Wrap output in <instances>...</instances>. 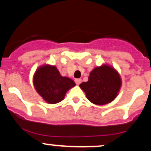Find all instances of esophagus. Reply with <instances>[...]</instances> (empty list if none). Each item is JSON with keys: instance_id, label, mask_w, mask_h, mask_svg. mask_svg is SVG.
Wrapping results in <instances>:
<instances>
[{"instance_id": "34e87169", "label": "esophagus", "mask_w": 151, "mask_h": 151, "mask_svg": "<svg viewBox=\"0 0 151 151\" xmlns=\"http://www.w3.org/2000/svg\"><path fill=\"white\" fill-rule=\"evenodd\" d=\"M74 81H75V83L77 84V85H79V84H81V79H75V80H74Z\"/></svg>"}]
</instances>
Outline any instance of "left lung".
<instances>
[{
  "instance_id": "left-lung-1",
  "label": "left lung",
  "mask_w": 151,
  "mask_h": 151,
  "mask_svg": "<svg viewBox=\"0 0 151 151\" xmlns=\"http://www.w3.org/2000/svg\"><path fill=\"white\" fill-rule=\"evenodd\" d=\"M86 98L96 105H104L115 99L121 89L120 75L114 67L107 65L94 68L89 80L80 84Z\"/></svg>"
}]
</instances>
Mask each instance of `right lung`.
<instances>
[{"label": "right lung", "instance_id": "right-lung-1", "mask_svg": "<svg viewBox=\"0 0 151 151\" xmlns=\"http://www.w3.org/2000/svg\"><path fill=\"white\" fill-rule=\"evenodd\" d=\"M33 84L37 92L50 104L62 101L67 91L75 86L72 79L62 77L55 66L49 65L41 66L36 70Z\"/></svg>", "mask_w": 151, "mask_h": 151}]
</instances>
